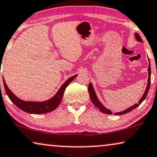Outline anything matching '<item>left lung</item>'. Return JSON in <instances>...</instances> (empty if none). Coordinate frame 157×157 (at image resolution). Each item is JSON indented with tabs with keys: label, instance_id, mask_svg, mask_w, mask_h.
I'll return each mask as SVG.
<instances>
[{
	"label": "left lung",
	"instance_id": "obj_1",
	"mask_svg": "<svg viewBox=\"0 0 157 157\" xmlns=\"http://www.w3.org/2000/svg\"><path fill=\"white\" fill-rule=\"evenodd\" d=\"M135 37H136V40L143 43L142 40V38H141V37L140 36V35H139L138 33H135ZM148 73H149V78H148V84H147V88H146L144 93V94H143V96L142 97V98L140 99V100L139 101L138 104H135V105L132 106V107H130L128 108V109L124 110L123 112H116V113H114L115 115H122V114H127V113H128V112H131L132 109H135L136 107H137L138 106L140 105V104L145 100L146 97H147V94H148V92H149V90L150 83H151V66H150V62H149V67H148ZM88 92H89L90 99H91L92 103L94 104V105L96 107L99 108L100 111H101V112H103V113H105V114H112V111H110L109 109H108L106 107H104V106L102 105V104H101L100 101L98 100V97H97V95H96L95 92H94V90L93 86H92V83H90L89 85H88Z\"/></svg>",
	"mask_w": 157,
	"mask_h": 157
}]
</instances>
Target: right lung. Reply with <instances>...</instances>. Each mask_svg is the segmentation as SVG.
<instances>
[{"label": "right lung", "mask_w": 157, "mask_h": 157, "mask_svg": "<svg viewBox=\"0 0 157 157\" xmlns=\"http://www.w3.org/2000/svg\"><path fill=\"white\" fill-rule=\"evenodd\" d=\"M77 75L75 76H72L70 78L67 80L65 81V82L61 86L59 90L57 91L56 95L50 98V100L44 101H26L22 100L18 98H17L13 92L10 91L9 88L6 85L5 80L3 79V85L5 87V90L6 94L10 98V100L12 101V102L16 105L19 109H21L23 111L28 112L30 114H44L48 113V112H52L56 109L58 107V105L60 103V101L63 99L64 92H65V88L67 87L70 82L76 78Z\"/></svg>", "instance_id": "1"}]
</instances>
